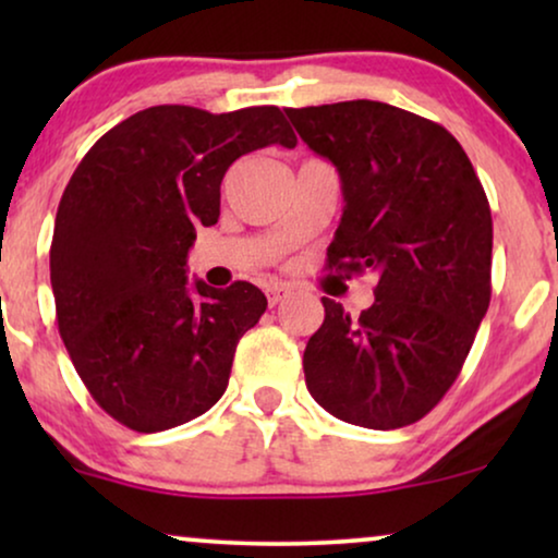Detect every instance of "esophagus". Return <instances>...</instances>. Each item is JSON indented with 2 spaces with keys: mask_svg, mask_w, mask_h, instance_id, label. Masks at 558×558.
I'll list each match as a JSON object with an SVG mask.
<instances>
[{
  "mask_svg": "<svg viewBox=\"0 0 558 558\" xmlns=\"http://www.w3.org/2000/svg\"><path fill=\"white\" fill-rule=\"evenodd\" d=\"M289 294H292V289H289L287 284H274V287H269V304H271V307H277V304L284 302Z\"/></svg>",
  "mask_w": 558,
  "mask_h": 558,
  "instance_id": "obj_1",
  "label": "esophagus"
}]
</instances>
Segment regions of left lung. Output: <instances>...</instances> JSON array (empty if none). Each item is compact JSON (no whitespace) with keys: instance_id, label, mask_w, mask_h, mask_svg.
Wrapping results in <instances>:
<instances>
[{"instance_id":"8db88e82","label":"left lung","mask_w":558,"mask_h":558,"mask_svg":"<svg viewBox=\"0 0 558 558\" xmlns=\"http://www.w3.org/2000/svg\"><path fill=\"white\" fill-rule=\"evenodd\" d=\"M302 142L340 174L342 218L327 269L378 274L350 317L327 300L304 348L319 407L365 429H401L441 401L490 304L493 218L460 142L380 101L287 109Z\"/></svg>"}]
</instances>
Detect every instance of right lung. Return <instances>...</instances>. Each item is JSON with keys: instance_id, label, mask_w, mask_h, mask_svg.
<instances>
[{"instance_id": "right-lung-1", "label": "right lung", "mask_w": 558, "mask_h": 558, "mask_svg": "<svg viewBox=\"0 0 558 558\" xmlns=\"http://www.w3.org/2000/svg\"><path fill=\"white\" fill-rule=\"evenodd\" d=\"M296 136L277 106L208 113L151 106L109 129L60 197L50 246L58 330L106 414L151 434L223 396L266 296L187 279L197 226H216L235 159Z\"/></svg>"}]
</instances>
